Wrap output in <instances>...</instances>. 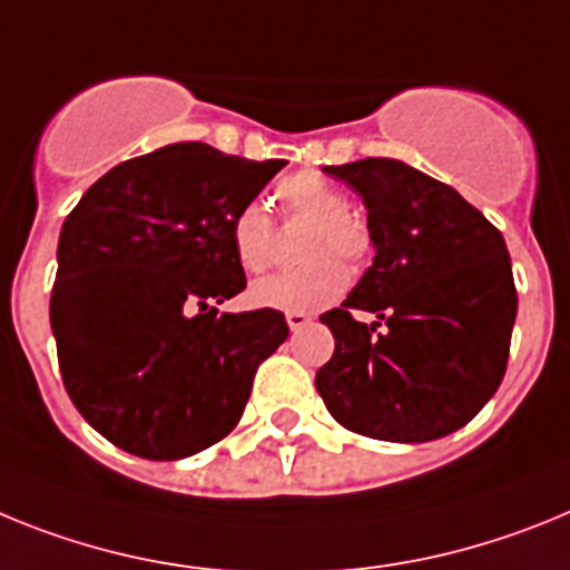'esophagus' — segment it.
I'll use <instances>...</instances> for the list:
<instances>
[{
    "instance_id": "1",
    "label": "esophagus",
    "mask_w": 570,
    "mask_h": 570,
    "mask_svg": "<svg viewBox=\"0 0 570 570\" xmlns=\"http://www.w3.org/2000/svg\"><path fill=\"white\" fill-rule=\"evenodd\" d=\"M286 324H289L292 333H298V330H304V326L313 324V315H306V313H286Z\"/></svg>"
}]
</instances>
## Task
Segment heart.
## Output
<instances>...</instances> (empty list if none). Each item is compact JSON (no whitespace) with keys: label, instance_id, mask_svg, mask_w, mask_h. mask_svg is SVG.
Returning <instances> with one entry per match:
<instances>
[{"label":"heart","instance_id":"1","mask_svg":"<svg viewBox=\"0 0 570 570\" xmlns=\"http://www.w3.org/2000/svg\"><path fill=\"white\" fill-rule=\"evenodd\" d=\"M275 195L286 217L313 226L306 232L301 252L309 264L255 281L249 301L278 313H318L341 298L350 284V272L341 257L346 264H361L373 249V235L370 226L350 212V195L318 171H295L284 177ZM229 240L237 264L252 275L275 264V224L261 203H246L235 212Z\"/></svg>","mask_w":570,"mask_h":570}]
</instances>
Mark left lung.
<instances>
[{"mask_svg": "<svg viewBox=\"0 0 570 570\" xmlns=\"http://www.w3.org/2000/svg\"><path fill=\"white\" fill-rule=\"evenodd\" d=\"M367 206L375 257L338 309L315 375L326 410L381 442H433L491 402L517 321L511 255L497 226L448 183L390 157L326 166ZM353 308L380 321L361 325Z\"/></svg>", "mask_w": 570, "mask_h": 570, "instance_id": "left-lung-1", "label": "left lung"}]
</instances>
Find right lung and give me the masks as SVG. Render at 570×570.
I'll return each mask as SVG.
<instances>
[{"mask_svg": "<svg viewBox=\"0 0 570 570\" xmlns=\"http://www.w3.org/2000/svg\"><path fill=\"white\" fill-rule=\"evenodd\" d=\"M284 160L175 142L114 166L57 246L51 330L73 407L108 442L175 462L232 433L257 364L286 341L278 309L217 313L246 289L229 226Z\"/></svg>", "mask_w": 570, "mask_h": 570, "instance_id": "obj_1", "label": "right lung"}]
</instances>
